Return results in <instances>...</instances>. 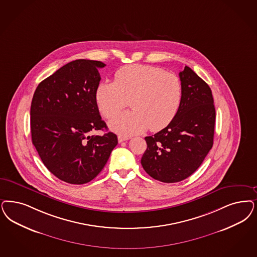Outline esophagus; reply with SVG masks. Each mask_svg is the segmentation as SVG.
Listing matches in <instances>:
<instances>
[{
	"label": "esophagus",
	"instance_id": "obj_1",
	"mask_svg": "<svg viewBox=\"0 0 257 257\" xmlns=\"http://www.w3.org/2000/svg\"><path fill=\"white\" fill-rule=\"evenodd\" d=\"M128 140H130V137H124V136H118L117 137V141L119 143L125 142V141H128Z\"/></svg>",
	"mask_w": 257,
	"mask_h": 257
}]
</instances>
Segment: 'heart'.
<instances>
[{"label":"heart","mask_w":257,"mask_h":257,"mask_svg":"<svg viewBox=\"0 0 257 257\" xmlns=\"http://www.w3.org/2000/svg\"><path fill=\"white\" fill-rule=\"evenodd\" d=\"M100 113L110 117L128 105L133 110L114 115L109 120L112 131L135 135L150 128L159 131L177 115L183 99V85L176 74L142 64L120 68L115 81H101L96 90Z\"/></svg>","instance_id":"heart-1"}]
</instances>
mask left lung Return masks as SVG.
Instances as JSON below:
<instances>
[{"instance_id": "obj_1", "label": "left lung", "mask_w": 257, "mask_h": 257, "mask_svg": "<svg viewBox=\"0 0 257 257\" xmlns=\"http://www.w3.org/2000/svg\"><path fill=\"white\" fill-rule=\"evenodd\" d=\"M183 99L175 118L146 137L142 165L150 177L175 183L194 174L212 149L215 108L212 90L190 67L179 73Z\"/></svg>"}]
</instances>
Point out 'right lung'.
I'll list each match as a JSON object with an SVG mask.
<instances>
[{
  "instance_id": "obj_1",
  "label": "right lung",
  "mask_w": 257,
  "mask_h": 257,
  "mask_svg": "<svg viewBox=\"0 0 257 257\" xmlns=\"http://www.w3.org/2000/svg\"><path fill=\"white\" fill-rule=\"evenodd\" d=\"M106 64L76 60L63 65L36 88L30 108L32 143L55 177L84 184L97 177L117 144L116 135L88 136L107 129L96 102L97 69Z\"/></svg>"
}]
</instances>
